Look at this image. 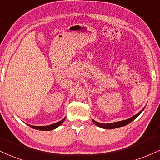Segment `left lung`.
I'll return each mask as SVG.
<instances>
[{"label":"left lung","instance_id":"obj_1","mask_svg":"<svg viewBox=\"0 0 160 160\" xmlns=\"http://www.w3.org/2000/svg\"><path fill=\"white\" fill-rule=\"evenodd\" d=\"M143 108L142 109L141 111L137 113V114L133 115V116L131 117V118H128V119H126V120H124V121H121V122H114V123H110V124H102V123H99V122H97L96 121L93 120L92 119V121H93V122L95 123V124L97 125V126L100 127V128H104V129H114V128H121V127H123V126H125V125L130 124V122H132V121L134 120V119H136L138 115H140V113L142 112V111L144 110Z\"/></svg>","mask_w":160,"mask_h":160}]
</instances>
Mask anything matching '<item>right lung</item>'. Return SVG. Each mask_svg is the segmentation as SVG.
I'll return each mask as SVG.
<instances>
[{
	"mask_svg": "<svg viewBox=\"0 0 160 160\" xmlns=\"http://www.w3.org/2000/svg\"><path fill=\"white\" fill-rule=\"evenodd\" d=\"M65 118H63L62 120H61L60 122L54 123V124H53L47 125V126H32V125H30V124H28V125H29L30 128H32L33 129H36V130H46V131H48V130H53V129H56L57 128H58L59 126H60V125L62 124L63 122L65 121Z\"/></svg>",
	"mask_w": 160,
	"mask_h": 160,
	"instance_id": "obj_1",
	"label": "right lung"
}]
</instances>
